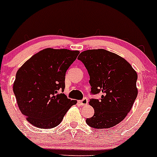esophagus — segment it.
I'll use <instances>...</instances> for the list:
<instances>
[{
	"instance_id": "esophagus-1",
	"label": "esophagus",
	"mask_w": 157,
	"mask_h": 157,
	"mask_svg": "<svg viewBox=\"0 0 157 157\" xmlns=\"http://www.w3.org/2000/svg\"><path fill=\"white\" fill-rule=\"evenodd\" d=\"M79 103H80V105H82V106H84V105H87L88 99L87 98H84L83 99H82V100H80V101H79Z\"/></svg>"
}]
</instances>
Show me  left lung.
Listing matches in <instances>:
<instances>
[{"mask_svg":"<svg viewBox=\"0 0 157 157\" xmlns=\"http://www.w3.org/2000/svg\"><path fill=\"white\" fill-rule=\"evenodd\" d=\"M78 59L89 73L91 93L102 94L101 99L90 100L95 113L86 122L96 129L117 125L128 115L136 98V72L125 59L104 49L84 51Z\"/></svg>","mask_w":157,"mask_h":157,"instance_id":"obj_1","label":"left lung"}]
</instances>
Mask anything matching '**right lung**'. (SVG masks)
Wrapping results in <instances>:
<instances>
[{
    "label": "right lung",
    "instance_id": "right-lung-1",
    "mask_svg": "<svg viewBox=\"0 0 157 157\" xmlns=\"http://www.w3.org/2000/svg\"><path fill=\"white\" fill-rule=\"evenodd\" d=\"M79 51L47 48L19 68L13 84L17 106L33 125L43 129L58 126L76 100L63 92L65 74Z\"/></svg>",
    "mask_w": 157,
    "mask_h": 157
}]
</instances>
